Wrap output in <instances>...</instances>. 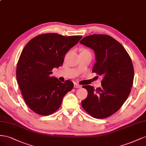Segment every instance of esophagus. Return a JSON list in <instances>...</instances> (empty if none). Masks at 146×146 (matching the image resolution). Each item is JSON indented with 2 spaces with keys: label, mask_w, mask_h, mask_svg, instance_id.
I'll return each mask as SVG.
<instances>
[{
  "label": "esophagus",
  "mask_w": 146,
  "mask_h": 146,
  "mask_svg": "<svg viewBox=\"0 0 146 146\" xmlns=\"http://www.w3.org/2000/svg\"><path fill=\"white\" fill-rule=\"evenodd\" d=\"M74 87H75V88H80V87H81V86L80 84H78L77 83H74Z\"/></svg>",
  "instance_id": "1"
}]
</instances>
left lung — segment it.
I'll use <instances>...</instances> for the list:
<instances>
[{
    "label": "left lung",
    "instance_id": "obj_1",
    "mask_svg": "<svg viewBox=\"0 0 146 146\" xmlns=\"http://www.w3.org/2000/svg\"><path fill=\"white\" fill-rule=\"evenodd\" d=\"M80 43L94 50L96 63L92 72L103 76L101 87L83 86L88 94L82 106L94 118L108 117L122 107L130 93L134 79L131 59L123 46L110 35H89Z\"/></svg>",
    "mask_w": 146,
    "mask_h": 146
}]
</instances>
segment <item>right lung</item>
Returning <instances> with one entry per match:
<instances>
[{"label": "right lung", "instance_id": "1", "mask_svg": "<svg viewBox=\"0 0 146 146\" xmlns=\"http://www.w3.org/2000/svg\"><path fill=\"white\" fill-rule=\"evenodd\" d=\"M82 37L43 34L31 39L23 49L16 67V80L25 102L35 113L53 114L66 94L73 88V82L62 83L51 74L54 68L63 64L66 53Z\"/></svg>", "mask_w": 146, "mask_h": 146}]
</instances>
